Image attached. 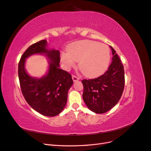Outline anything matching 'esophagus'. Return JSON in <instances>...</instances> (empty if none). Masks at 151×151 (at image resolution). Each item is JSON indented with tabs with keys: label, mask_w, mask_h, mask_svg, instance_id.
Returning a JSON list of instances; mask_svg holds the SVG:
<instances>
[{
	"label": "esophagus",
	"mask_w": 151,
	"mask_h": 151,
	"mask_svg": "<svg viewBox=\"0 0 151 151\" xmlns=\"http://www.w3.org/2000/svg\"><path fill=\"white\" fill-rule=\"evenodd\" d=\"M72 79H73V81H74V82L79 80V78H78V77H77L76 76H75V75H72Z\"/></svg>",
	"instance_id": "1"
}]
</instances>
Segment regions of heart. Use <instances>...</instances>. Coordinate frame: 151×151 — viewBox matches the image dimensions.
<instances>
[{"mask_svg": "<svg viewBox=\"0 0 151 151\" xmlns=\"http://www.w3.org/2000/svg\"><path fill=\"white\" fill-rule=\"evenodd\" d=\"M110 53L104 44L90 40H81L72 43L68 52L62 55L61 60L67 70L74 67L79 61V68L88 77H95L102 74L108 66Z\"/></svg>", "mask_w": 151, "mask_h": 151, "instance_id": "1", "label": "heart"}]
</instances>
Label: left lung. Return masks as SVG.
<instances>
[{
	"mask_svg": "<svg viewBox=\"0 0 151 151\" xmlns=\"http://www.w3.org/2000/svg\"><path fill=\"white\" fill-rule=\"evenodd\" d=\"M113 58L110 65L103 75L93 79H84L83 98L87 106L96 113H104L119 101L125 85L123 65L111 47Z\"/></svg>",
	"mask_w": 151,
	"mask_h": 151,
	"instance_id": "1",
	"label": "left lung"
}]
</instances>
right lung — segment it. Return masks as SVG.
Masks as SVG:
<instances>
[{"label": "right lung", "mask_w": 151, "mask_h": 151, "mask_svg": "<svg viewBox=\"0 0 151 151\" xmlns=\"http://www.w3.org/2000/svg\"><path fill=\"white\" fill-rule=\"evenodd\" d=\"M35 54H45L50 60L47 74L41 78L30 76L25 69V59ZM60 52L47 48L45 40L35 43L22 54L18 76L23 96L35 111L47 116L58 115L64 109L68 91L73 84L71 74L60 69Z\"/></svg>", "instance_id": "right-lung-1"}]
</instances>
